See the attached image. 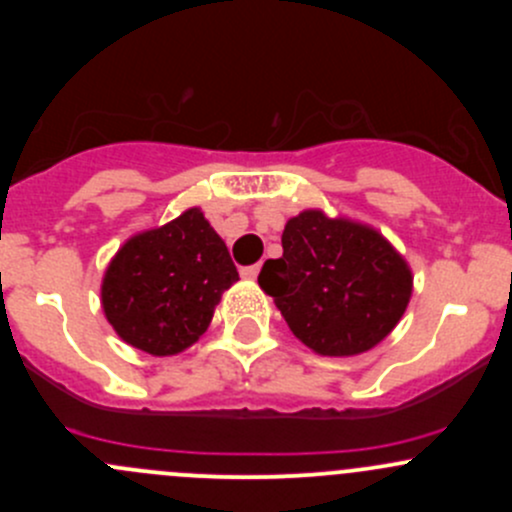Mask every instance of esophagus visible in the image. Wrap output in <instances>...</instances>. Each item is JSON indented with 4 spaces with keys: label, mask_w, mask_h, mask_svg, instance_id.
Wrapping results in <instances>:
<instances>
[{
    "label": "esophagus",
    "mask_w": 512,
    "mask_h": 512,
    "mask_svg": "<svg viewBox=\"0 0 512 512\" xmlns=\"http://www.w3.org/2000/svg\"><path fill=\"white\" fill-rule=\"evenodd\" d=\"M242 277H247V280H255L257 275H260V265H250V267H242L240 270Z\"/></svg>",
    "instance_id": "obj_1"
}]
</instances>
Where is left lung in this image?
Instances as JSON below:
<instances>
[{
	"label": "left lung",
	"instance_id": "left-lung-1",
	"mask_svg": "<svg viewBox=\"0 0 512 512\" xmlns=\"http://www.w3.org/2000/svg\"><path fill=\"white\" fill-rule=\"evenodd\" d=\"M260 287L294 337L322 356H354L391 334L414 277L379 230L304 210L282 232V257L262 265Z\"/></svg>",
	"mask_w": 512,
	"mask_h": 512
}]
</instances>
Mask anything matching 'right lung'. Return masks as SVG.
<instances>
[{
	"label": "right lung",
	"instance_id": "add662e5",
	"mask_svg": "<svg viewBox=\"0 0 512 512\" xmlns=\"http://www.w3.org/2000/svg\"><path fill=\"white\" fill-rule=\"evenodd\" d=\"M237 280L223 237L190 208L123 242L103 272V314L126 344L173 356L203 337Z\"/></svg>",
	"mask_w": 512,
	"mask_h": 512
}]
</instances>
